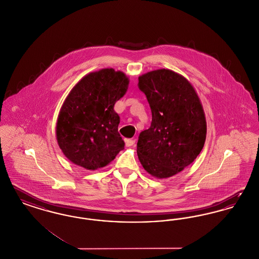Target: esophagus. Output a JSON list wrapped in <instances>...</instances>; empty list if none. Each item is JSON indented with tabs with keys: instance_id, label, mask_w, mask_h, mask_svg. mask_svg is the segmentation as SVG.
Wrapping results in <instances>:
<instances>
[{
	"instance_id": "1",
	"label": "esophagus",
	"mask_w": 259,
	"mask_h": 259,
	"mask_svg": "<svg viewBox=\"0 0 259 259\" xmlns=\"http://www.w3.org/2000/svg\"><path fill=\"white\" fill-rule=\"evenodd\" d=\"M125 145H126V147H132V146L135 145V140L126 139V140H125Z\"/></svg>"
}]
</instances>
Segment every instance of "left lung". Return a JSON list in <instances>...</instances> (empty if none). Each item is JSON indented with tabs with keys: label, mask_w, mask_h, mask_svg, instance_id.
I'll use <instances>...</instances> for the list:
<instances>
[{
	"label": "left lung",
	"mask_w": 259,
	"mask_h": 259,
	"mask_svg": "<svg viewBox=\"0 0 259 259\" xmlns=\"http://www.w3.org/2000/svg\"><path fill=\"white\" fill-rule=\"evenodd\" d=\"M138 87L152 114L150 127L139 136V160L151 176L170 178L195 160L204 147L207 122L202 104L191 83L171 70L142 74Z\"/></svg>",
	"instance_id": "8db88e82"
}]
</instances>
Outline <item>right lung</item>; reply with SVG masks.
Returning <instances> with one entry per match:
<instances>
[{"instance_id":"1","label":"right lung","mask_w":259,"mask_h":259,"mask_svg":"<svg viewBox=\"0 0 259 259\" xmlns=\"http://www.w3.org/2000/svg\"><path fill=\"white\" fill-rule=\"evenodd\" d=\"M129 84L126 74L102 69L83 76L62 105L56 139L64 155L87 170L110 164L124 148L113 107Z\"/></svg>"}]
</instances>
